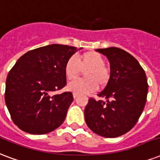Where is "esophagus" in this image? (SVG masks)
Instances as JSON below:
<instances>
[{"mask_svg": "<svg viewBox=\"0 0 160 160\" xmlns=\"http://www.w3.org/2000/svg\"><path fill=\"white\" fill-rule=\"evenodd\" d=\"M77 97H78V93H73V98H77Z\"/></svg>", "mask_w": 160, "mask_h": 160, "instance_id": "34e87169", "label": "esophagus"}]
</instances>
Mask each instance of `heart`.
Masks as SVG:
<instances>
[{
  "instance_id": "obj_1",
  "label": "heart",
  "mask_w": 160,
  "mask_h": 160,
  "mask_svg": "<svg viewBox=\"0 0 160 160\" xmlns=\"http://www.w3.org/2000/svg\"><path fill=\"white\" fill-rule=\"evenodd\" d=\"M104 58L96 51H88L79 56L78 60L70 57L65 64L64 72L68 80H74L79 76L82 70L86 78L78 79L67 85V89L72 93H88L97 89V87L104 88L110 79V72L104 66Z\"/></svg>"
}]
</instances>
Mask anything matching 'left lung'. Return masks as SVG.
Listing matches in <instances>:
<instances>
[{"label": "left lung", "mask_w": 160, "mask_h": 160, "mask_svg": "<svg viewBox=\"0 0 160 160\" xmlns=\"http://www.w3.org/2000/svg\"><path fill=\"white\" fill-rule=\"evenodd\" d=\"M109 60L110 76L98 93L104 100L90 98L84 110L90 130L104 138H117L132 128L147 101V77L139 62L120 48L98 49Z\"/></svg>", "instance_id": "left-lung-1"}]
</instances>
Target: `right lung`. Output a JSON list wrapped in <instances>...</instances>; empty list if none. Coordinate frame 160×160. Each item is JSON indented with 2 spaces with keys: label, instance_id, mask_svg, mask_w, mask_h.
<instances>
[{
  "label": "right lung",
  "instance_id": "1",
  "mask_svg": "<svg viewBox=\"0 0 160 160\" xmlns=\"http://www.w3.org/2000/svg\"><path fill=\"white\" fill-rule=\"evenodd\" d=\"M77 51L76 47L57 44L37 48L25 53L11 69L5 102L14 124L21 130L41 135L63 123L72 93H53L67 85L65 64Z\"/></svg>",
  "mask_w": 160,
  "mask_h": 160
}]
</instances>
